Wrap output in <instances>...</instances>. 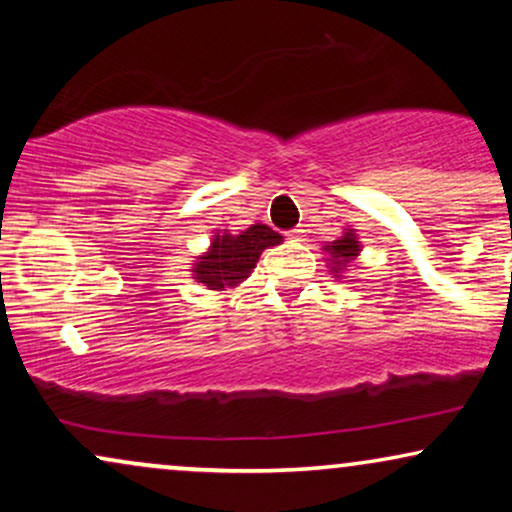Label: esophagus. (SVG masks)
Instances as JSON below:
<instances>
[{
	"instance_id": "obj_1",
	"label": "esophagus",
	"mask_w": 512,
	"mask_h": 512,
	"mask_svg": "<svg viewBox=\"0 0 512 512\" xmlns=\"http://www.w3.org/2000/svg\"><path fill=\"white\" fill-rule=\"evenodd\" d=\"M289 238L291 240H303L305 238V228L296 226V228H293V231H289Z\"/></svg>"
}]
</instances>
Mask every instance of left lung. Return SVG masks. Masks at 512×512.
Here are the masks:
<instances>
[{
  "instance_id": "obj_1",
  "label": "left lung",
  "mask_w": 512,
  "mask_h": 512,
  "mask_svg": "<svg viewBox=\"0 0 512 512\" xmlns=\"http://www.w3.org/2000/svg\"><path fill=\"white\" fill-rule=\"evenodd\" d=\"M327 252H330V260H332V272L337 274L339 269H344L346 264H349L354 257L358 255V240L354 233H346V236H342V240H334L332 245H327L325 248Z\"/></svg>"
}]
</instances>
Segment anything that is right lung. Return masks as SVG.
Listing matches in <instances>:
<instances>
[{
  "instance_id": "1",
  "label": "right lung",
  "mask_w": 512,
  "mask_h": 512,
  "mask_svg": "<svg viewBox=\"0 0 512 512\" xmlns=\"http://www.w3.org/2000/svg\"><path fill=\"white\" fill-rule=\"evenodd\" d=\"M279 243V233L264 226V223L250 226L240 236H231V233L214 236L207 255L199 257V262L195 264V279L209 286L211 291L236 286L243 279H248V274L260 260L262 250Z\"/></svg>"
}]
</instances>
